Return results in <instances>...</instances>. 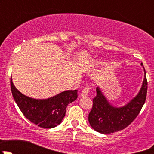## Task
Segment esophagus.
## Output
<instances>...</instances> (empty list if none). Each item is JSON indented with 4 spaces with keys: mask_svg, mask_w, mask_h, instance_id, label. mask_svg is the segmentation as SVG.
<instances>
[{
    "mask_svg": "<svg viewBox=\"0 0 154 154\" xmlns=\"http://www.w3.org/2000/svg\"><path fill=\"white\" fill-rule=\"evenodd\" d=\"M90 91V88L88 86L85 87L83 89V91H81V94H80V96L81 97H85V96L88 95V94L89 93Z\"/></svg>",
    "mask_w": 154,
    "mask_h": 154,
    "instance_id": "esophagus-1",
    "label": "esophagus"
}]
</instances>
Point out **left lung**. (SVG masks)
<instances>
[{"label":"left lung","instance_id":"obj_1","mask_svg":"<svg viewBox=\"0 0 154 154\" xmlns=\"http://www.w3.org/2000/svg\"><path fill=\"white\" fill-rule=\"evenodd\" d=\"M141 65L143 66L142 63ZM144 80L139 93L124 106H112L97 87V95L93 98L92 109L88 114V122L94 130L103 134L113 133L126 128L137 117L147 95V81L144 68Z\"/></svg>","mask_w":154,"mask_h":154}]
</instances>
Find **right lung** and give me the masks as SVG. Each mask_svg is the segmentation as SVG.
<instances>
[{"mask_svg": "<svg viewBox=\"0 0 154 154\" xmlns=\"http://www.w3.org/2000/svg\"><path fill=\"white\" fill-rule=\"evenodd\" d=\"M11 91L15 103L24 116L42 128H53L60 125L66 116L68 103L77 98V90L65 91L48 99H34L24 95L14 86Z\"/></svg>", "mask_w": 154, "mask_h": 154, "instance_id": "obj_1", "label": "right lung"}]
</instances>
